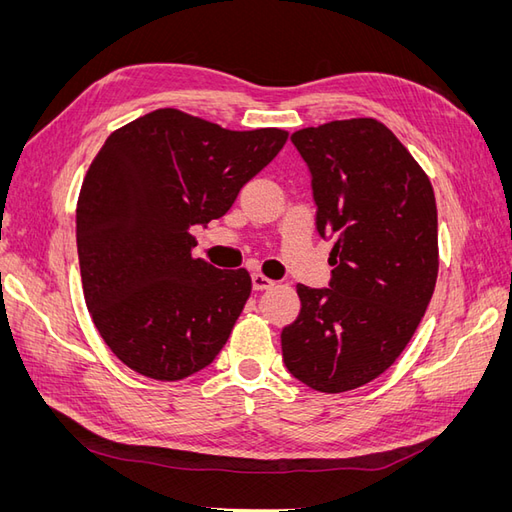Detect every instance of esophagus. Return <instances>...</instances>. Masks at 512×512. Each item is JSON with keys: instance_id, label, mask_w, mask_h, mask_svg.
<instances>
[{"instance_id": "esophagus-1", "label": "esophagus", "mask_w": 512, "mask_h": 512, "mask_svg": "<svg viewBox=\"0 0 512 512\" xmlns=\"http://www.w3.org/2000/svg\"><path fill=\"white\" fill-rule=\"evenodd\" d=\"M273 286H275V282H271L269 277H265L262 273H254L252 275V288L254 290H269Z\"/></svg>"}]
</instances>
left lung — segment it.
<instances>
[{
  "mask_svg": "<svg viewBox=\"0 0 512 512\" xmlns=\"http://www.w3.org/2000/svg\"><path fill=\"white\" fill-rule=\"evenodd\" d=\"M312 173L329 288L299 284L282 331L290 374L320 393L376 380L404 352L438 280V209L425 170L384 123L359 117L290 136Z\"/></svg>",
  "mask_w": 512,
  "mask_h": 512,
  "instance_id": "left-lung-1",
  "label": "left lung"
}]
</instances>
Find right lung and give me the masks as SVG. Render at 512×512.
I'll return each instance as SVG.
<instances>
[{
    "instance_id": "1",
    "label": "right lung",
    "mask_w": 512,
    "mask_h": 512,
    "mask_svg": "<svg viewBox=\"0 0 512 512\" xmlns=\"http://www.w3.org/2000/svg\"><path fill=\"white\" fill-rule=\"evenodd\" d=\"M286 138L277 128L226 130L177 108L106 138L76 203V247L91 320L136 374L183 380L224 348L252 277L194 258L190 228L222 218Z\"/></svg>"
}]
</instances>
